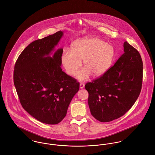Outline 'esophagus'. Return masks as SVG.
I'll return each mask as SVG.
<instances>
[{
    "label": "esophagus",
    "instance_id": "1",
    "mask_svg": "<svg viewBox=\"0 0 155 155\" xmlns=\"http://www.w3.org/2000/svg\"><path fill=\"white\" fill-rule=\"evenodd\" d=\"M84 87H85V84H83V83H81L80 84V88H84Z\"/></svg>",
    "mask_w": 155,
    "mask_h": 155
}]
</instances>
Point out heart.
Here are the masks:
<instances>
[{
	"instance_id": "obj_1",
	"label": "heart",
	"mask_w": 155,
	"mask_h": 155,
	"mask_svg": "<svg viewBox=\"0 0 155 155\" xmlns=\"http://www.w3.org/2000/svg\"><path fill=\"white\" fill-rule=\"evenodd\" d=\"M115 55L113 46L105 41L91 37L75 41L72 51L65 49L61 55V63L69 75H73L82 65L85 67L76 73L81 81L93 76H101L110 67Z\"/></svg>"
}]
</instances>
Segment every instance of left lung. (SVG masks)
Returning a JSON list of instances; mask_svg holds the SVG:
<instances>
[{
  "label": "left lung",
  "instance_id": "left-lung-1",
  "mask_svg": "<svg viewBox=\"0 0 155 155\" xmlns=\"http://www.w3.org/2000/svg\"><path fill=\"white\" fill-rule=\"evenodd\" d=\"M124 53L103 75L85 88L91 114L101 122L116 119L137 100L143 82V61L138 51L127 41Z\"/></svg>",
  "mask_w": 155,
  "mask_h": 155
}]
</instances>
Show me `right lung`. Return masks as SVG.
I'll use <instances>...</instances> for the list:
<instances>
[{
  "mask_svg": "<svg viewBox=\"0 0 155 155\" xmlns=\"http://www.w3.org/2000/svg\"><path fill=\"white\" fill-rule=\"evenodd\" d=\"M63 36L57 33L28 45L14 67V82L23 109L39 121L60 123L79 89V83L61 68L63 48L51 57Z\"/></svg>",
  "mask_w": 155,
  "mask_h": 155,
  "instance_id": "1",
  "label": "right lung"
}]
</instances>
